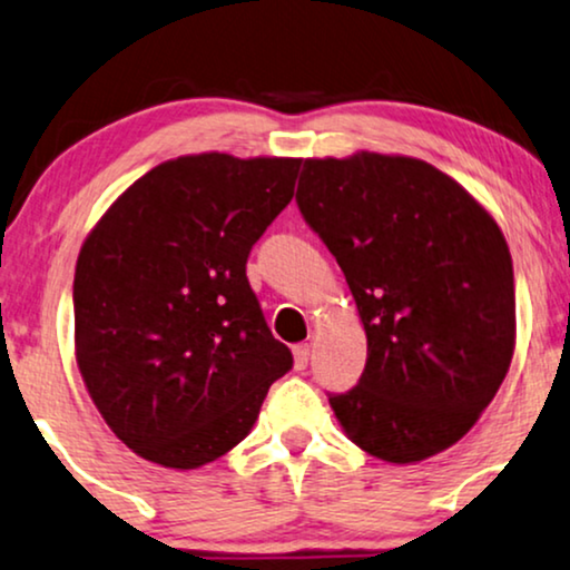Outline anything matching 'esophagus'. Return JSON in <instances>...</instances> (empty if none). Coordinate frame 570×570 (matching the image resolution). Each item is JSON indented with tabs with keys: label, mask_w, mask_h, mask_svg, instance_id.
Wrapping results in <instances>:
<instances>
[{
	"label": "esophagus",
	"mask_w": 570,
	"mask_h": 570,
	"mask_svg": "<svg viewBox=\"0 0 570 570\" xmlns=\"http://www.w3.org/2000/svg\"><path fill=\"white\" fill-rule=\"evenodd\" d=\"M293 356H296V370L308 367V346H306V343H298V346H293Z\"/></svg>",
	"instance_id": "34e87169"
}]
</instances>
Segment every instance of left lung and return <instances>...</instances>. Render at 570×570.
Masks as SVG:
<instances>
[{
	"label": "left lung",
	"mask_w": 570,
	"mask_h": 570,
	"mask_svg": "<svg viewBox=\"0 0 570 570\" xmlns=\"http://www.w3.org/2000/svg\"><path fill=\"white\" fill-rule=\"evenodd\" d=\"M296 203L346 274L367 333L360 383L327 393L356 446L417 462L465 435L515 346V285L500 227L425 160H304Z\"/></svg>",
	"instance_id": "8db88e82"
}]
</instances>
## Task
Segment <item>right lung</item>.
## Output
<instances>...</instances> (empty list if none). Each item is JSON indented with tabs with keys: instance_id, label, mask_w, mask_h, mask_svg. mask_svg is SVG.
<instances>
[{
	"instance_id": "right-lung-1",
	"label": "right lung",
	"mask_w": 570,
	"mask_h": 570,
	"mask_svg": "<svg viewBox=\"0 0 570 570\" xmlns=\"http://www.w3.org/2000/svg\"><path fill=\"white\" fill-rule=\"evenodd\" d=\"M301 160L224 153L147 171L76 262V360L131 452L193 470L248 435L293 354L248 283L250 248L293 198Z\"/></svg>"
}]
</instances>
